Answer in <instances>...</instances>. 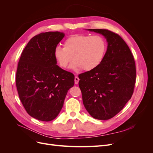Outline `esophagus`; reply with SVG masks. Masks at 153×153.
Wrapping results in <instances>:
<instances>
[{
    "mask_svg": "<svg viewBox=\"0 0 153 153\" xmlns=\"http://www.w3.org/2000/svg\"><path fill=\"white\" fill-rule=\"evenodd\" d=\"M78 82H79V78H78V76H75V84H78Z\"/></svg>",
    "mask_w": 153,
    "mask_h": 153,
    "instance_id": "1",
    "label": "esophagus"
}]
</instances>
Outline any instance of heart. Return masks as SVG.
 I'll list each match as a JSON object with an SVG mask.
<instances>
[{
  "mask_svg": "<svg viewBox=\"0 0 153 153\" xmlns=\"http://www.w3.org/2000/svg\"><path fill=\"white\" fill-rule=\"evenodd\" d=\"M106 51V42L99 35L76 34L67 38L64 47L57 46L53 50V57L58 65L67 68L71 64L73 70L82 69L90 71L98 68L102 62Z\"/></svg>",
  "mask_w": 153,
  "mask_h": 153,
  "instance_id": "1",
  "label": "heart"
}]
</instances>
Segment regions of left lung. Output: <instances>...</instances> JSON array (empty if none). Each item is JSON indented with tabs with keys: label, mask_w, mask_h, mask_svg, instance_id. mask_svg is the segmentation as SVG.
<instances>
[{
	"label": "left lung",
	"mask_w": 153,
	"mask_h": 153,
	"mask_svg": "<svg viewBox=\"0 0 153 153\" xmlns=\"http://www.w3.org/2000/svg\"><path fill=\"white\" fill-rule=\"evenodd\" d=\"M102 34L107 50L100 65L78 76L83 103L91 116L108 120L131 99L136 80L135 62L121 36L106 29H87Z\"/></svg>",
	"instance_id": "left-lung-1"
}]
</instances>
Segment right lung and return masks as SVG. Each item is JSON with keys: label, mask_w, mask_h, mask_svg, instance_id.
<instances>
[{"label": "right lung", "mask_w": 153, "mask_h": 153, "mask_svg": "<svg viewBox=\"0 0 153 153\" xmlns=\"http://www.w3.org/2000/svg\"><path fill=\"white\" fill-rule=\"evenodd\" d=\"M65 36L46 32L27 43L18 64L16 85L27 112L42 121H51L63 106L68 90L75 84L73 73L57 65L53 50Z\"/></svg>", "instance_id": "1"}]
</instances>
